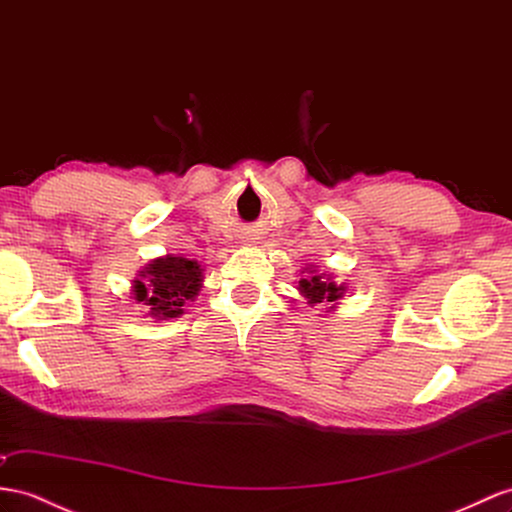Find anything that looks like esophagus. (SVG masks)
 Segmentation results:
<instances>
[{
  "label": "esophagus",
  "instance_id": "34e87169",
  "mask_svg": "<svg viewBox=\"0 0 512 512\" xmlns=\"http://www.w3.org/2000/svg\"><path fill=\"white\" fill-rule=\"evenodd\" d=\"M240 238H242L244 242H248V240H253V238H251V231H244V233L240 235Z\"/></svg>",
  "mask_w": 512,
  "mask_h": 512
}]
</instances>
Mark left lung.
<instances>
[{
    "label": "left lung",
    "mask_w": 512,
    "mask_h": 512,
    "mask_svg": "<svg viewBox=\"0 0 512 512\" xmlns=\"http://www.w3.org/2000/svg\"><path fill=\"white\" fill-rule=\"evenodd\" d=\"M298 292L307 298V303L313 305H337V300L344 296L346 292V285H337L333 281V274H326V272H318L316 268L307 270V277L298 281ZM331 307V309H333Z\"/></svg>",
    "instance_id": "1"
}]
</instances>
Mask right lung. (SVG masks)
<instances>
[{
  "label": "right lung",
  "mask_w": 512,
  "mask_h": 512,
  "mask_svg": "<svg viewBox=\"0 0 512 512\" xmlns=\"http://www.w3.org/2000/svg\"><path fill=\"white\" fill-rule=\"evenodd\" d=\"M203 285V268L199 261L186 257H157L140 270L134 281V298L147 305L155 320L179 318L190 300L196 298Z\"/></svg>",
  "instance_id": "add662e5"
}]
</instances>
